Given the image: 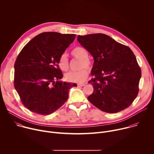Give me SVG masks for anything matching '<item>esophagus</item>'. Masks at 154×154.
I'll list each match as a JSON object with an SVG mask.
<instances>
[{
	"mask_svg": "<svg viewBox=\"0 0 154 154\" xmlns=\"http://www.w3.org/2000/svg\"><path fill=\"white\" fill-rule=\"evenodd\" d=\"M85 83H78L77 84V86L78 87H80V86H85Z\"/></svg>",
	"mask_w": 154,
	"mask_h": 154,
	"instance_id": "34e87169",
	"label": "esophagus"
}]
</instances>
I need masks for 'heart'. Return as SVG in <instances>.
<instances>
[{
    "label": "heart",
    "mask_w": 154,
    "mask_h": 154,
    "mask_svg": "<svg viewBox=\"0 0 154 154\" xmlns=\"http://www.w3.org/2000/svg\"><path fill=\"white\" fill-rule=\"evenodd\" d=\"M71 55L75 58L80 60L79 64V68L81 70L76 72H69L65 75L66 80L71 82L82 83L84 82L89 75V72L88 69H85L91 68L92 62L88 57V52L83 47H76L74 48L71 52ZM58 66L63 71H67L69 69V60L67 55L65 54H62L58 60ZM85 67V68L84 67Z\"/></svg>",
    "instance_id": "1"
}]
</instances>
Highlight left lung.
I'll use <instances>...</instances> for the list:
<instances>
[{
  "mask_svg": "<svg viewBox=\"0 0 154 154\" xmlns=\"http://www.w3.org/2000/svg\"><path fill=\"white\" fill-rule=\"evenodd\" d=\"M77 41L94 58V76L88 82L94 88L88 100L100 110L119 112L137 97L141 71L128 46L102 33L79 35Z\"/></svg>",
  "mask_w": 154,
  "mask_h": 154,
  "instance_id": "obj_1",
  "label": "left lung"
}]
</instances>
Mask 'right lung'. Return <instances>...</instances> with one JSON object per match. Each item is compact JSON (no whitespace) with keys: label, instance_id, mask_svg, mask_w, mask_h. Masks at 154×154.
Returning <instances> with one entry per match:
<instances>
[{"label":"right lung","instance_id":"add662e5","mask_svg":"<svg viewBox=\"0 0 154 154\" xmlns=\"http://www.w3.org/2000/svg\"><path fill=\"white\" fill-rule=\"evenodd\" d=\"M75 36L44 32L20 52L14 63V85L22 103L30 111L42 115L54 113L66 102L70 88L77 86L59 80L63 75L58 64Z\"/></svg>","mask_w":154,"mask_h":154}]
</instances>
